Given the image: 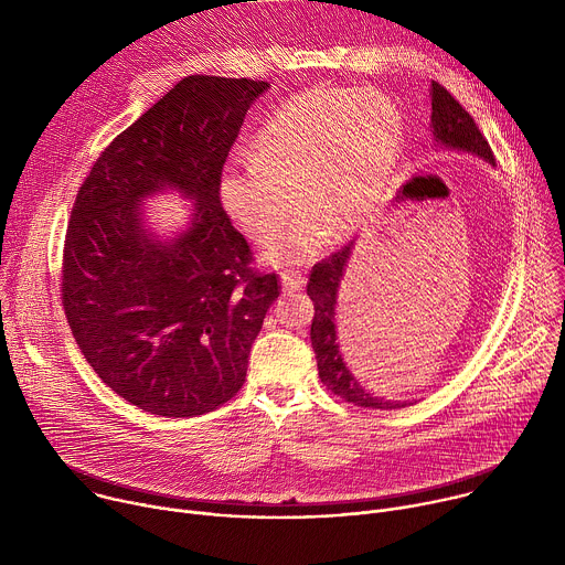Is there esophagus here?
I'll return each mask as SVG.
<instances>
[{"label": "esophagus", "instance_id": "34e87169", "mask_svg": "<svg viewBox=\"0 0 565 565\" xmlns=\"http://www.w3.org/2000/svg\"><path fill=\"white\" fill-rule=\"evenodd\" d=\"M281 286L286 292H297L306 286V277L299 270H284L281 273Z\"/></svg>", "mask_w": 565, "mask_h": 565}]
</instances>
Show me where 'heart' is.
<instances>
[{"label": "heart", "instance_id": "heart-1", "mask_svg": "<svg viewBox=\"0 0 565 565\" xmlns=\"http://www.w3.org/2000/svg\"><path fill=\"white\" fill-rule=\"evenodd\" d=\"M402 151V120L377 92L308 89L275 109L248 147L250 163L221 172L230 218L275 266L312 259L329 234L347 238L377 210ZM296 205H291V201Z\"/></svg>", "mask_w": 565, "mask_h": 565}]
</instances>
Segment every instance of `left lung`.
Here are the masks:
<instances>
[{
  "mask_svg": "<svg viewBox=\"0 0 565 565\" xmlns=\"http://www.w3.org/2000/svg\"><path fill=\"white\" fill-rule=\"evenodd\" d=\"M431 127L434 138L438 145L449 149H460L467 153H476L478 158H486L488 163L494 166V153L486 136L480 134L473 118L462 109V105L438 83H431ZM353 253V241L347 244L340 253H333L329 259H321L312 266L310 279L306 286L308 297L315 303V317L310 324V342L317 358V369L321 382L327 384L335 395H340L344 402L358 407L369 409H402L409 407L414 402H402V399H384L373 393H369L349 371L340 344H338V324H335V310H338V292L340 281L344 277V270L349 266ZM386 310V306H384ZM375 312H382V306L375 303V310H371V317ZM391 312H386L382 319L386 321Z\"/></svg>",
  "mask_w": 565,
  "mask_h": 565,
  "instance_id": "1",
  "label": "left lung"
}]
</instances>
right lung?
Wrapping results in <instances>:
<instances>
[{"instance_id": "1", "label": "right lung", "mask_w": 565, "mask_h": 565, "mask_svg": "<svg viewBox=\"0 0 565 565\" xmlns=\"http://www.w3.org/2000/svg\"><path fill=\"white\" fill-rule=\"evenodd\" d=\"M264 79L188 75L98 156L71 210L62 306L98 377L153 416L218 409L246 382L279 277L255 262L221 205L218 179ZM174 186L193 223L158 242L145 195Z\"/></svg>"}]
</instances>
